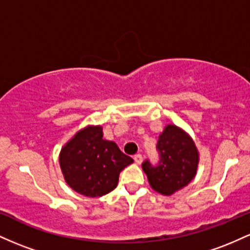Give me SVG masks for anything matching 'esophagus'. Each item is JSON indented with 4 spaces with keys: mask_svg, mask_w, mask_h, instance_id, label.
I'll use <instances>...</instances> for the list:
<instances>
[{
    "mask_svg": "<svg viewBox=\"0 0 250 250\" xmlns=\"http://www.w3.org/2000/svg\"><path fill=\"white\" fill-rule=\"evenodd\" d=\"M134 160H135V162L137 163V165H141L142 161H143L142 155H141V154H136V155H134Z\"/></svg>",
    "mask_w": 250,
    "mask_h": 250,
    "instance_id": "obj_1",
    "label": "esophagus"
}]
</instances>
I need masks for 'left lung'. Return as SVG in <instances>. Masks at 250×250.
<instances>
[{"label":"left lung","mask_w":250,"mask_h":250,"mask_svg":"<svg viewBox=\"0 0 250 250\" xmlns=\"http://www.w3.org/2000/svg\"><path fill=\"white\" fill-rule=\"evenodd\" d=\"M156 150L159 162L153 165L146 160L142 169L147 174L151 188L169 196L194 179L199 153L193 140L182 129L171 125H167L160 135Z\"/></svg>","instance_id":"left-lung-1"}]
</instances>
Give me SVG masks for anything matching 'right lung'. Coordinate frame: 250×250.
<instances>
[{"instance_id":"1","label":"right lung","mask_w":250,"mask_h":250,"mask_svg":"<svg viewBox=\"0 0 250 250\" xmlns=\"http://www.w3.org/2000/svg\"><path fill=\"white\" fill-rule=\"evenodd\" d=\"M133 162L115 142L103 140L100 125L80 130L60 154L65 182L88 197L110 193L116 188L120 173Z\"/></svg>"}]
</instances>
